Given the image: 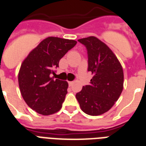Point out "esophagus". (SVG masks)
<instances>
[{
    "label": "esophagus",
    "mask_w": 146,
    "mask_h": 146,
    "mask_svg": "<svg viewBox=\"0 0 146 146\" xmlns=\"http://www.w3.org/2000/svg\"><path fill=\"white\" fill-rule=\"evenodd\" d=\"M68 84H69V86H72L73 84V81H70V82H68Z\"/></svg>",
    "instance_id": "34e87169"
}]
</instances>
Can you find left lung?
I'll use <instances>...</instances> for the list:
<instances>
[{
    "label": "left lung",
    "instance_id": "8db88e82",
    "mask_svg": "<svg viewBox=\"0 0 146 146\" xmlns=\"http://www.w3.org/2000/svg\"><path fill=\"white\" fill-rule=\"evenodd\" d=\"M78 42L86 48L88 71L92 72L93 77L76 98L84 113L101 115L113 107L122 92V66L113 51L96 37L84 38Z\"/></svg>",
    "mask_w": 146,
    "mask_h": 146
}]
</instances>
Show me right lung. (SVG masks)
<instances>
[{"mask_svg":"<svg viewBox=\"0 0 146 146\" xmlns=\"http://www.w3.org/2000/svg\"><path fill=\"white\" fill-rule=\"evenodd\" d=\"M74 40L48 37L33 49L22 63L18 82L21 95L29 108L42 115L61 108L68 83L50 77L66 52L76 44Z\"/></svg>","mask_w":146,"mask_h":146,"instance_id":"right-lung-1","label":"right lung"}]
</instances>
